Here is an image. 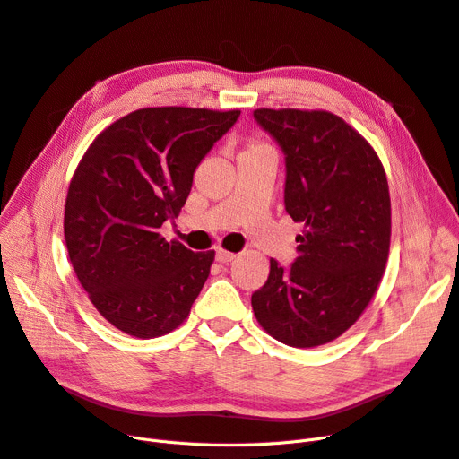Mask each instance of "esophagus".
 <instances>
[{"mask_svg": "<svg viewBox=\"0 0 459 459\" xmlns=\"http://www.w3.org/2000/svg\"><path fill=\"white\" fill-rule=\"evenodd\" d=\"M234 258H236V255L230 253V251H225V249H218V253H216V260H218L220 264H229V262H232Z\"/></svg>", "mask_w": 459, "mask_h": 459, "instance_id": "34e87169", "label": "esophagus"}]
</instances>
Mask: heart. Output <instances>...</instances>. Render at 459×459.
Segmentation results:
<instances>
[{
    "label": "heart",
    "mask_w": 459,
    "mask_h": 459,
    "mask_svg": "<svg viewBox=\"0 0 459 459\" xmlns=\"http://www.w3.org/2000/svg\"><path fill=\"white\" fill-rule=\"evenodd\" d=\"M255 151H271V145L260 138H251L247 147L243 149V152H255Z\"/></svg>",
    "instance_id": "1"
}]
</instances>
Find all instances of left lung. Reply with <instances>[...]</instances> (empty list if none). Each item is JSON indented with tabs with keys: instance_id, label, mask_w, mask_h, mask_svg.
<instances>
[{
	"instance_id": "8db88e82",
	"label": "left lung",
	"mask_w": 459,
	"mask_h": 459,
	"mask_svg": "<svg viewBox=\"0 0 459 459\" xmlns=\"http://www.w3.org/2000/svg\"><path fill=\"white\" fill-rule=\"evenodd\" d=\"M286 155V210L302 234L297 260H269L253 293L260 326L277 342L312 349L340 338L368 308L385 271L391 199L373 145L328 110L256 108Z\"/></svg>"
}]
</instances>
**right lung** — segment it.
I'll return each instance as SVG.
<instances>
[{"instance_id": "1", "label": "right lung", "mask_w": 459, "mask_h": 459, "mask_svg": "<svg viewBox=\"0 0 459 459\" xmlns=\"http://www.w3.org/2000/svg\"><path fill=\"white\" fill-rule=\"evenodd\" d=\"M239 110L151 107L116 119L70 180L65 238L96 310L151 340L186 321L216 253H194L159 229L185 206L194 171Z\"/></svg>"}]
</instances>
